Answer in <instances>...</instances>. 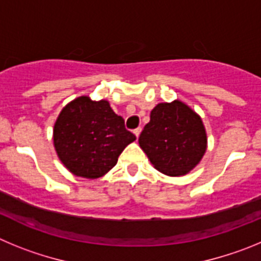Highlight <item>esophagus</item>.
Here are the masks:
<instances>
[{
    "mask_svg": "<svg viewBox=\"0 0 261 261\" xmlns=\"http://www.w3.org/2000/svg\"><path fill=\"white\" fill-rule=\"evenodd\" d=\"M140 133H142V128H140V127H138V128H135V130H134V134H135L136 139H138V138H139Z\"/></svg>",
    "mask_w": 261,
    "mask_h": 261,
    "instance_id": "esophagus-1",
    "label": "esophagus"
}]
</instances>
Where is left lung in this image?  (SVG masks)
<instances>
[{"label": "left lung", "instance_id": "left-lung-1", "mask_svg": "<svg viewBox=\"0 0 261 261\" xmlns=\"http://www.w3.org/2000/svg\"><path fill=\"white\" fill-rule=\"evenodd\" d=\"M139 145L154 169L169 175H186L206 151L204 123L195 110L179 100L160 102L139 136Z\"/></svg>", "mask_w": 261, "mask_h": 261}]
</instances>
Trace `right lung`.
<instances>
[{
  "mask_svg": "<svg viewBox=\"0 0 261 261\" xmlns=\"http://www.w3.org/2000/svg\"><path fill=\"white\" fill-rule=\"evenodd\" d=\"M135 139L109 101H93L90 96L70 101L53 128V144L61 163L70 173L87 179L107 174Z\"/></svg>",
  "mask_w": 261,
  "mask_h": 261,
  "instance_id": "obj_1",
  "label": "right lung"
}]
</instances>
